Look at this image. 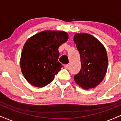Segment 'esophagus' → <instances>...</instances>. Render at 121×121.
I'll return each mask as SVG.
<instances>
[{"label":"esophagus","mask_w":121,"mask_h":121,"mask_svg":"<svg viewBox=\"0 0 121 121\" xmlns=\"http://www.w3.org/2000/svg\"><path fill=\"white\" fill-rule=\"evenodd\" d=\"M64 68L65 69H68V67H69V65L68 64H66V65H64Z\"/></svg>","instance_id":"34e87169"}]
</instances>
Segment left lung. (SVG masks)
<instances>
[{
  "mask_svg": "<svg viewBox=\"0 0 121 121\" xmlns=\"http://www.w3.org/2000/svg\"><path fill=\"white\" fill-rule=\"evenodd\" d=\"M73 40L80 55L81 70L74 77L82 89L94 88L103 81L108 69V59L105 47L88 34H76Z\"/></svg>",
  "mask_w": 121,
  "mask_h": 121,
  "instance_id": "8db88e82",
  "label": "left lung"
}]
</instances>
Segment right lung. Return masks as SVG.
<instances>
[{
    "instance_id": "obj_1",
    "label": "right lung",
    "mask_w": 121,
    "mask_h": 121,
    "mask_svg": "<svg viewBox=\"0 0 121 121\" xmlns=\"http://www.w3.org/2000/svg\"><path fill=\"white\" fill-rule=\"evenodd\" d=\"M68 39L62 30H44L26 41L20 57V68L26 80L42 87L52 82L62 65L58 61L59 47Z\"/></svg>"
}]
</instances>
